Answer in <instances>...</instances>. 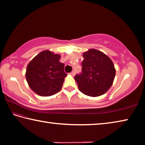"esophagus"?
Segmentation results:
<instances>
[{"label":"esophagus","mask_w":145,"mask_h":145,"mask_svg":"<svg viewBox=\"0 0 145 145\" xmlns=\"http://www.w3.org/2000/svg\"><path fill=\"white\" fill-rule=\"evenodd\" d=\"M69 74L71 75V76H74V74H75V72H74V71H72V72H71V73H69Z\"/></svg>","instance_id":"34e87169"}]
</instances>
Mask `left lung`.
<instances>
[{
    "label": "left lung",
    "instance_id": "obj_1",
    "mask_svg": "<svg viewBox=\"0 0 145 145\" xmlns=\"http://www.w3.org/2000/svg\"><path fill=\"white\" fill-rule=\"evenodd\" d=\"M82 72L74 76L79 90L90 97H98L110 89L116 70L110 57L101 51L90 49L83 53Z\"/></svg>",
    "mask_w": 145,
    "mask_h": 145
}]
</instances>
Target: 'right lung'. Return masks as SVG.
<instances>
[{"instance_id": "add662e5", "label": "right lung", "mask_w": 145, "mask_h": 145, "mask_svg": "<svg viewBox=\"0 0 145 145\" xmlns=\"http://www.w3.org/2000/svg\"><path fill=\"white\" fill-rule=\"evenodd\" d=\"M60 58V55L44 50L28 64L25 77L30 88L37 95L51 96L61 90L67 74Z\"/></svg>"}]
</instances>
